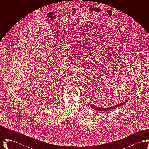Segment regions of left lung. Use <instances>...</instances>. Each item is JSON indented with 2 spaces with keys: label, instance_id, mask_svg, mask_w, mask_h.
I'll return each mask as SVG.
<instances>
[{
  "label": "left lung",
  "instance_id": "8db88e82",
  "mask_svg": "<svg viewBox=\"0 0 149 149\" xmlns=\"http://www.w3.org/2000/svg\"><path fill=\"white\" fill-rule=\"evenodd\" d=\"M127 100H126V101H125V102H123V103H120V104H116V105H115L114 106L111 107H108V108H102V107H99L94 106V105L92 104H90V103H89V106L91 107L92 108H93L94 109H96V110H98V111H99L107 112V111H109V110L114 109V108H117V107H120V106L123 105L125 103L127 102Z\"/></svg>",
  "mask_w": 149,
  "mask_h": 149
}]
</instances>
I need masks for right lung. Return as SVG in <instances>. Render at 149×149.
<instances>
[{
	"mask_svg": "<svg viewBox=\"0 0 149 149\" xmlns=\"http://www.w3.org/2000/svg\"><path fill=\"white\" fill-rule=\"evenodd\" d=\"M32 139H33V138H32Z\"/></svg>",
	"mask_w": 149,
	"mask_h": 149,
	"instance_id": "right-lung-1",
	"label": "right lung"
}]
</instances>
